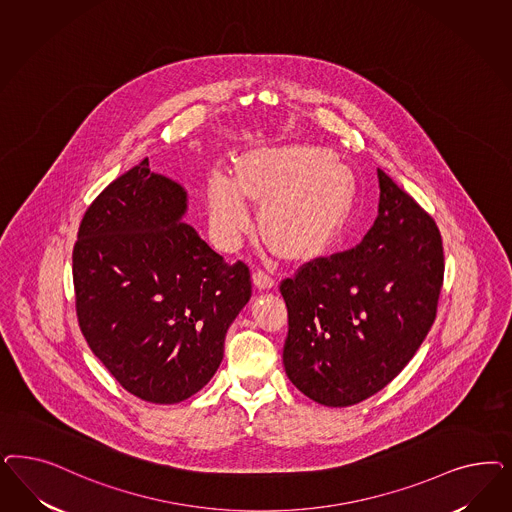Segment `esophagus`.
<instances>
[{"label":"esophagus","instance_id":"1","mask_svg":"<svg viewBox=\"0 0 512 512\" xmlns=\"http://www.w3.org/2000/svg\"><path fill=\"white\" fill-rule=\"evenodd\" d=\"M252 281H254V286L260 288V290H271V288H275V279H273L269 273H265L264 269H256V271L252 273Z\"/></svg>","mask_w":512,"mask_h":512}]
</instances>
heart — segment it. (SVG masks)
Returning a JSON list of instances; mask_svg holds the SVG:
<instances>
[{"instance_id": "obj_1", "label": "heart", "mask_w": 512, "mask_h": 512, "mask_svg": "<svg viewBox=\"0 0 512 512\" xmlns=\"http://www.w3.org/2000/svg\"><path fill=\"white\" fill-rule=\"evenodd\" d=\"M248 199L260 203V230L292 258L322 250L341 230L352 199V175L326 150L307 145L254 150L237 175L215 169L209 179V216L224 247L250 228Z\"/></svg>"}]
</instances>
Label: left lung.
<instances>
[{"label":"left lung","instance_id":"left-lung-1","mask_svg":"<svg viewBox=\"0 0 512 512\" xmlns=\"http://www.w3.org/2000/svg\"><path fill=\"white\" fill-rule=\"evenodd\" d=\"M377 177L379 215L362 243L281 282L284 371L326 407L356 405L396 379L431 330L443 288L435 220L384 171Z\"/></svg>","mask_w":512,"mask_h":512}]
</instances>
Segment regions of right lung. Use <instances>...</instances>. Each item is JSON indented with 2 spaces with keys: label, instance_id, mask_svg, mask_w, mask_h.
Returning a JSON list of instances; mask_svg holds the SVG:
<instances>
[{
  "label": "right lung",
  "instance_id": "right-lung-1",
  "mask_svg": "<svg viewBox=\"0 0 512 512\" xmlns=\"http://www.w3.org/2000/svg\"><path fill=\"white\" fill-rule=\"evenodd\" d=\"M186 209V190L145 158L92 201L73 248L88 347L124 390L160 405L213 379L252 294L247 264L216 254L182 222Z\"/></svg>",
  "mask_w": 512,
  "mask_h": 512
}]
</instances>
